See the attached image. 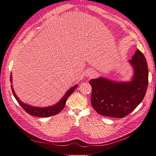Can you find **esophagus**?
Listing matches in <instances>:
<instances>
[{"instance_id": "1", "label": "esophagus", "mask_w": 156, "mask_h": 156, "mask_svg": "<svg viewBox=\"0 0 156 156\" xmlns=\"http://www.w3.org/2000/svg\"><path fill=\"white\" fill-rule=\"evenodd\" d=\"M88 75L90 78H93V77H95L97 75L96 72L94 70H89L88 72Z\"/></svg>"}]
</instances>
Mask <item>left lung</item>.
Wrapping results in <instances>:
<instances>
[{"label":"left lung","mask_w":156,"mask_h":156,"mask_svg":"<svg viewBox=\"0 0 156 156\" xmlns=\"http://www.w3.org/2000/svg\"><path fill=\"white\" fill-rule=\"evenodd\" d=\"M129 62L134 70L132 80L115 82L104 78L90 80L91 104L99 114L122 118L131 113L143 100L148 86L146 58L137 50Z\"/></svg>","instance_id":"obj_1"}]
</instances>
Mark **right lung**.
Wrapping results in <instances>:
<instances>
[{
    "mask_svg": "<svg viewBox=\"0 0 156 156\" xmlns=\"http://www.w3.org/2000/svg\"><path fill=\"white\" fill-rule=\"evenodd\" d=\"M10 82H12V76H10ZM78 86L76 85L74 87H72L66 93V94L64 96V97L60 100L59 102H58L56 105H54L53 106L50 107H47V108H37V107H33L31 106H28V105L24 104L23 102L19 99V98L17 97L16 94L14 93V91L12 88V86L11 85V88H12V92L13 93V95L15 98L16 101L20 106L23 108V109L26 111L28 114L31 115H34V116L37 117H42V118H46V117H50L52 116V115H54L57 114H58L62 110L63 108L65 106V104L66 103L67 99L68 98L72 93L74 92L75 89Z\"/></svg>",
    "mask_w": 156,
    "mask_h": 156,
    "instance_id": "add662e5",
    "label": "right lung"
}]
</instances>
